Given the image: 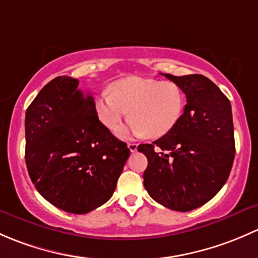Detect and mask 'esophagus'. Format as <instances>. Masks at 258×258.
Returning a JSON list of instances; mask_svg holds the SVG:
<instances>
[{
    "label": "esophagus",
    "instance_id": "34e87169",
    "mask_svg": "<svg viewBox=\"0 0 258 258\" xmlns=\"http://www.w3.org/2000/svg\"><path fill=\"white\" fill-rule=\"evenodd\" d=\"M128 148H129V150L132 151V153H135V151L138 150V144H135V143H129Z\"/></svg>",
    "mask_w": 258,
    "mask_h": 258
}]
</instances>
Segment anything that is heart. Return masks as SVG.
Listing matches in <instances>:
<instances>
[{
    "mask_svg": "<svg viewBox=\"0 0 258 258\" xmlns=\"http://www.w3.org/2000/svg\"><path fill=\"white\" fill-rule=\"evenodd\" d=\"M109 93L98 95L94 109L100 123L114 129L128 115L132 120L116 130L120 138H160L175 128L184 113V90L170 81L159 82L143 77H129L114 82Z\"/></svg>",
    "mask_w": 258,
    "mask_h": 258,
    "instance_id": "1",
    "label": "heart"
}]
</instances>
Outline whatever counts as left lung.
I'll return each mask as SVG.
<instances>
[{
	"label": "left lung",
	"instance_id": "8db88e82",
	"mask_svg": "<svg viewBox=\"0 0 258 258\" xmlns=\"http://www.w3.org/2000/svg\"><path fill=\"white\" fill-rule=\"evenodd\" d=\"M164 76L184 90V113L168 134L140 144L138 151L148 159L143 177L149 195L165 208L186 212L211 200L230 175L235 159L232 111L226 95L206 77Z\"/></svg>",
	"mask_w": 258,
	"mask_h": 258
}]
</instances>
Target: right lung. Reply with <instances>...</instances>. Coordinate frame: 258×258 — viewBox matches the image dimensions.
Segmentation results:
<instances>
[{
	"label": "right lung",
	"instance_id": "add662e5",
	"mask_svg": "<svg viewBox=\"0 0 258 258\" xmlns=\"http://www.w3.org/2000/svg\"><path fill=\"white\" fill-rule=\"evenodd\" d=\"M62 76L26 110V165L38 192L55 208L87 214L107 203L130 155L98 119L94 99Z\"/></svg>",
	"mask_w": 258,
	"mask_h": 258
}]
</instances>
